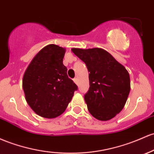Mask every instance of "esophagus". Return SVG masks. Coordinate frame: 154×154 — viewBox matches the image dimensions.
Masks as SVG:
<instances>
[{"instance_id": "esophagus-1", "label": "esophagus", "mask_w": 154, "mask_h": 154, "mask_svg": "<svg viewBox=\"0 0 154 154\" xmlns=\"http://www.w3.org/2000/svg\"><path fill=\"white\" fill-rule=\"evenodd\" d=\"M74 82H75V83L77 84H77H78V80H77V78H74Z\"/></svg>"}]
</instances>
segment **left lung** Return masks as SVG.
Wrapping results in <instances>:
<instances>
[{
    "label": "left lung",
    "mask_w": 154,
    "mask_h": 154,
    "mask_svg": "<svg viewBox=\"0 0 154 154\" xmlns=\"http://www.w3.org/2000/svg\"><path fill=\"white\" fill-rule=\"evenodd\" d=\"M72 51L90 72V87L84 96L89 112L99 121L112 119L122 110L127 100L129 72L103 49L73 48Z\"/></svg>",
    "instance_id": "8db88e82"
}]
</instances>
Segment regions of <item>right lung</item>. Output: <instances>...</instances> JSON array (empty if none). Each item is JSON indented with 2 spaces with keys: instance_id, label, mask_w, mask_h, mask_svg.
<instances>
[{
  "instance_id": "1",
  "label": "right lung",
  "mask_w": 154,
  "mask_h": 154,
  "mask_svg": "<svg viewBox=\"0 0 154 154\" xmlns=\"http://www.w3.org/2000/svg\"><path fill=\"white\" fill-rule=\"evenodd\" d=\"M66 50L55 45L42 49L25 71L23 88L30 108L43 118H54L66 109L77 86L67 75Z\"/></svg>"
}]
</instances>
